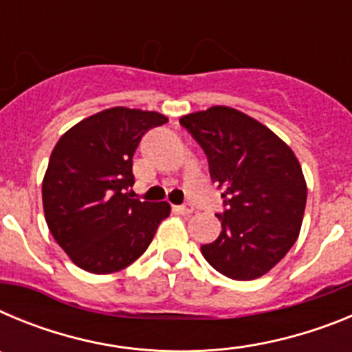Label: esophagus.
<instances>
[{"label": "esophagus", "instance_id": "34e87169", "mask_svg": "<svg viewBox=\"0 0 352 352\" xmlns=\"http://www.w3.org/2000/svg\"><path fill=\"white\" fill-rule=\"evenodd\" d=\"M174 211L179 214H192L194 213V206L192 204H179V206H174Z\"/></svg>", "mask_w": 352, "mask_h": 352}]
</instances>
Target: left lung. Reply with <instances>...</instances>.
I'll return each mask as SVG.
<instances>
[{"label":"left lung","instance_id":"obj_1","mask_svg":"<svg viewBox=\"0 0 352 352\" xmlns=\"http://www.w3.org/2000/svg\"><path fill=\"white\" fill-rule=\"evenodd\" d=\"M201 144L222 190V232L201 247L204 259L232 280L266 275L300 234L307 182L292 149L238 109L214 105L179 120Z\"/></svg>","mask_w":352,"mask_h":352}]
</instances>
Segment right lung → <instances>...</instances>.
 Instances as JSON below:
<instances>
[{
    "instance_id": "obj_1",
    "label": "right lung",
    "mask_w": 352,
    "mask_h": 352,
    "mask_svg": "<svg viewBox=\"0 0 352 352\" xmlns=\"http://www.w3.org/2000/svg\"><path fill=\"white\" fill-rule=\"evenodd\" d=\"M167 123L155 111L111 107L63 133L42 182L45 222L72 263L95 275L144 254L169 203L133 199L132 157L141 138Z\"/></svg>"
}]
</instances>
